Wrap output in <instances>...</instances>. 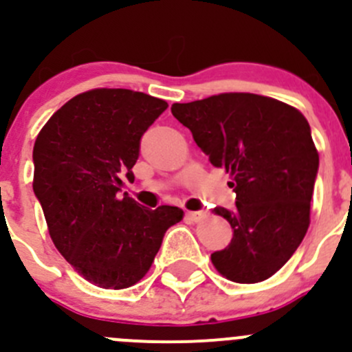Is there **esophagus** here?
Instances as JSON below:
<instances>
[{
	"label": "esophagus",
	"mask_w": 352,
	"mask_h": 352,
	"mask_svg": "<svg viewBox=\"0 0 352 352\" xmlns=\"http://www.w3.org/2000/svg\"><path fill=\"white\" fill-rule=\"evenodd\" d=\"M205 212L204 210H198V212H186V219L190 222H200L201 219H205Z\"/></svg>",
	"instance_id": "obj_1"
}]
</instances>
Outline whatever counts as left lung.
Wrapping results in <instances>:
<instances>
[{
	"instance_id": "1",
	"label": "left lung",
	"mask_w": 352,
	"mask_h": 352,
	"mask_svg": "<svg viewBox=\"0 0 352 352\" xmlns=\"http://www.w3.org/2000/svg\"><path fill=\"white\" fill-rule=\"evenodd\" d=\"M171 113L210 164L232 176L236 208H214L231 224L232 239L212 253L214 267L239 284L272 277L309 226L318 152L306 118L289 104L246 92L176 102Z\"/></svg>"
}]
</instances>
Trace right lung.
I'll return each mask as SVG.
<instances>
[{"label": "right lung", "mask_w": 352, "mask_h": 352, "mask_svg": "<svg viewBox=\"0 0 352 352\" xmlns=\"http://www.w3.org/2000/svg\"><path fill=\"white\" fill-rule=\"evenodd\" d=\"M168 102L128 89H94L69 99L34 144V193L66 262L102 289H124L151 269L166 231L183 210H155L120 195L121 173Z\"/></svg>", "instance_id": "1"}]
</instances>
